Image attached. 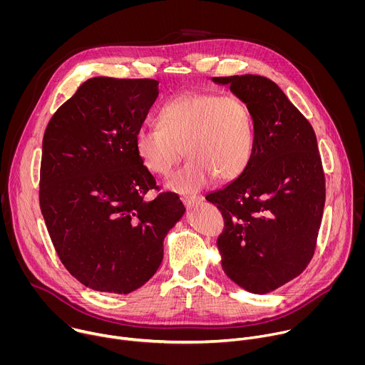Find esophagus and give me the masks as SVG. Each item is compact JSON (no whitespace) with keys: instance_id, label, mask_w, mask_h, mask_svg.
Instances as JSON below:
<instances>
[{"instance_id":"esophagus-1","label":"esophagus","mask_w":365,"mask_h":365,"mask_svg":"<svg viewBox=\"0 0 365 365\" xmlns=\"http://www.w3.org/2000/svg\"><path fill=\"white\" fill-rule=\"evenodd\" d=\"M180 199H182V202L186 206H192L195 203H199L202 200V196H197V195H183Z\"/></svg>"}]
</instances>
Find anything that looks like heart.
Returning a JSON list of instances; mask_svg holds the SVG:
<instances>
[{
    "label": "heart",
    "instance_id": "1",
    "mask_svg": "<svg viewBox=\"0 0 365 365\" xmlns=\"http://www.w3.org/2000/svg\"><path fill=\"white\" fill-rule=\"evenodd\" d=\"M158 127L135 134V150L143 166L155 176H168L180 162L187 163L168 182L176 192H196L214 178H240L252 155L254 125L248 107L238 96L185 92L159 110Z\"/></svg>",
    "mask_w": 365,
    "mask_h": 365
}]
</instances>
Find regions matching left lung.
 <instances>
[{
	"mask_svg": "<svg viewBox=\"0 0 365 365\" xmlns=\"http://www.w3.org/2000/svg\"><path fill=\"white\" fill-rule=\"evenodd\" d=\"M230 85L251 113L254 150L245 172L206 195L225 227L218 250L225 274L264 294L297 277L315 254L325 206V175L310 123L270 79L212 78Z\"/></svg>",
	"mask_w": 365,
	"mask_h": 365,
	"instance_id": "left-lung-1",
	"label": "left lung"
}]
</instances>
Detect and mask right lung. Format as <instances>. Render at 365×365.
<instances>
[{"label": "right lung", "mask_w": 365, "mask_h": 365, "mask_svg": "<svg viewBox=\"0 0 365 365\" xmlns=\"http://www.w3.org/2000/svg\"><path fill=\"white\" fill-rule=\"evenodd\" d=\"M159 81L96 76L50 118L41 148L40 210L66 270L89 289L127 294L158 272L163 241L185 214L158 189L135 134Z\"/></svg>", "instance_id": "1"}]
</instances>
